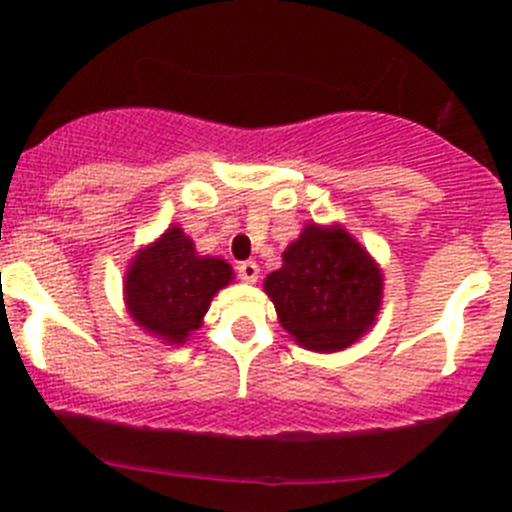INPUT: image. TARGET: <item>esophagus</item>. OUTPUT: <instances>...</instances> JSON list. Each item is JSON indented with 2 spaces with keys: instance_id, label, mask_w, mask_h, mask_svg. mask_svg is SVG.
Segmentation results:
<instances>
[{
  "instance_id": "1",
  "label": "esophagus",
  "mask_w": 512,
  "mask_h": 512,
  "mask_svg": "<svg viewBox=\"0 0 512 512\" xmlns=\"http://www.w3.org/2000/svg\"><path fill=\"white\" fill-rule=\"evenodd\" d=\"M237 275H240L242 282H247V285H255L257 277H260V267H257V262H240L237 265Z\"/></svg>"
}]
</instances>
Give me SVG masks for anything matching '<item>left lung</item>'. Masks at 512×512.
Returning <instances> with one entry per match:
<instances>
[{
    "label": "left lung",
    "instance_id": "obj_1",
    "mask_svg": "<svg viewBox=\"0 0 512 512\" xmlns=\"http://www.w3.org/2000/svg\"><path fill=\"white\" fill-rule=\"evenodd\" d=\"M265 292L282 329L309 352L334 354L359 342L376 324L384 275L344 225L307 223L282 252Z\"/></svg>",
    "mask_w": 512,
    "mask_h": 512
}]
</instances>
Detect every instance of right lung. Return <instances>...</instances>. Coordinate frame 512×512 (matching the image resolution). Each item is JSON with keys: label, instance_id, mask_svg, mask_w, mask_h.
I'll list each match as a JSON object with an SVG mask.
<instances>
[{"label": "right lung", "instance_id": "add662e5", "mask_svg": "<svg viewBox=\"0 0 512 512\" xmlns=\"http://www.w3.org/2000/svg\"><path fill=\"white\" fill-rule=\"evenodd\" d=\"M235 280L223 257L200 255L173 223L128 262L123 302L133 322L168 347H183L203 327L210 302Z\"/></svg>", "mask_w": 512, "mask_h": 512}]
</instances>
